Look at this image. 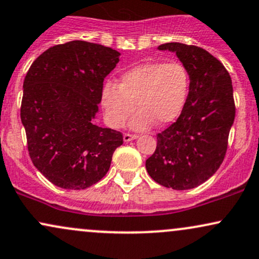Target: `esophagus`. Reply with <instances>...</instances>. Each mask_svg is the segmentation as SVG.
<instances>
[{
  "label": "esophagus",
  "mask_w": 259,
  "mask_h": 259,
  "mask_svg": "<svg viewBox=\"0 0 259 259\" xmlns=\"http://www.w3.org/2000/svg\"><path fill=\"white\" fill-rule=\"evenodd\" d=\"M138 138H139L138 135H133V134H124L123 140H124V142H130V141H133V140H136Z\"/></svg>",
  "instance_id": "1"
}]
</instances>
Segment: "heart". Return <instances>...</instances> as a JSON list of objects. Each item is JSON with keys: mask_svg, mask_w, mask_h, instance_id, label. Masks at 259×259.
I'll return each mask as SVG.
<instances>
[{"mask_svg": "<svg viewBox=\"0 0 259 259\" xmlns=\"http://www.w3.org/2000/svg\"><path fill=\"white\" fill-rule=\"evenodd\" d=\"M189 92V73L181 62H147L120 76L118 85L107 83L102 89L101 105L107 123L120 127L135 111L130 121L135 130L167 125L185 107Z\"/></svg>", "mask_w": 259, "mask_h": 259, "instance_id": "obj_1", "label": "heart"}]
</instances>
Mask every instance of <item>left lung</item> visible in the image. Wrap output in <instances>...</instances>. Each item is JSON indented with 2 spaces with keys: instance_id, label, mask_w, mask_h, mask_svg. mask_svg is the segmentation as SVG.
Returning a JSON list of instances; mask_svg holds the SVG:
<instances>
[{
  "instance_id": "1",
  "label": "left lung",
  "mask_w": 259,
  "mask_h": 259,
  "mask_svg": "<svg viewBox=\"0 0 259 259\" xmlns=\"http://www.w3.org/2000/svg\"><path fill=\"white\" fill-rule=\"evenodd\" d=\"M158 49L177 55L189 73V92L177 120L158 134L146 169L159 185L186 191L210 179L224 159L235 118L232 79L223 65L199 47L172 42Z\"/></svg>"
}]
</instances>
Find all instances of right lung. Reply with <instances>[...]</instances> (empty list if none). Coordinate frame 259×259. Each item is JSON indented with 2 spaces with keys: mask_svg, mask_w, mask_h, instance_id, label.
Returning a JSON list of instances; mask_svg holds the SVG:
<instances>
[{
  "mask_svg": "<svg viewBox=\"0 0 259 259\" xmlns=\"http://www.w3.org/2000/svg\"><path fill=\"white\" fill-rule=\"evenodd\" d=\"M120 53L71 40L47 49L24 80L20 118L36 169L64 189L95 185L111 166L123 135L95 124L104 79Z\"/></svg>",
  "mask_w": 259,
  "mask_h": 259,
  "instance_id": "add662e5",
  "label": "right lung"
}]
</instances>
